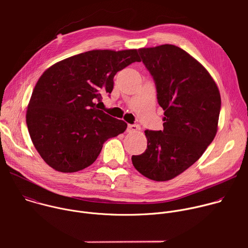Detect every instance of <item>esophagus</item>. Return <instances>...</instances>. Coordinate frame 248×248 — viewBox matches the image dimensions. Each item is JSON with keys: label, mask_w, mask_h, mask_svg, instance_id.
Here are the masks:
<instances>
[{"label": "esophagus", "mask_w": 248, "mask_h": 248, "mask_svg": "<svg viewBox=\"0 0 248 248\" xmlns=\"http://www.w3.org/2000/svg\"><path fill=\"white\" fill-rule=\"evenodd\" d=\"M138 128H139V127H138V125H136V124H127V129H126V131H127V132H134V131H136Z\"/></svg>", "instance_id": "esophagus-1"}]
</instances>
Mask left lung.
I'll use <instances>...</instances> for the list:
<instances>
[{"instance_id":"left-lung-1","label":"left lung","mask_w":248,"mask_h":248,"mask_svg":"<svg viewBox=\"0 0 248 248\" xmlns=\"http://www.w3.org/2000/svg\"><path fill=\"white\" fill-rule=\"evenodd\" d=\"M138 52L165 117L163 130H145L147 149L131 161L146 178L166 182L192 166L213 141L221 95L207 69L180 47L165 44Z\"/></svg>"}]
</instances>
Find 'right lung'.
Wrapping results in <instances>:
<instances>
[{"mask_svg":"<svg viewBox=\"0 0 248 248\" xmlns=\"http://www.w3.org/2000/svg\"><path fill=\"white\" fill-rule=\"evenodd\" d=\"M140 62L137 50H92L46 69L32 92L26 124L34 147L54 170L75 172L92 165L103 144L127 124L96 108L111 94L114 77Z\"/></svg>","mask_w":248,"mask_h":248,"instance_id":"1","label":"right lung"}]
</instances>
